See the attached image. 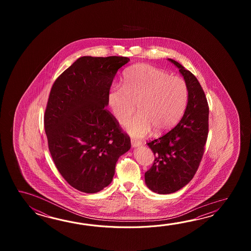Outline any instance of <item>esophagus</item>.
<instances>
[{
  "mask_svg": "<svg viewBox=\"0 0 251 251\" xmlns=\"http://www.w3.org/2000/svg\"><path fill=\"white\" fill-rule=\"evenodd\" d=\"M131 144H132V147H138L140 145H142L141 142L135 141V140H132V141H131Z\"/></svg>",
  "mask_w": 251,
  "mask_h": 251,
  "instance_id": "1",
  "label": "esophagus"
}]
</instances>
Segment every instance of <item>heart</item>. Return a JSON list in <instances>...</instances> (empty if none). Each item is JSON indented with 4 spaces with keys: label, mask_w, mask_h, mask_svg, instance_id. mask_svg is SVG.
I'll use <instances>...</instances> for the list:
<instances>
[{
    "label": "heart",
    "mask_w": 251,
    "mask_h": 251,
    "mask_svg": "<svg viewBox=\"0 0 251 251\" xmlns=\"http://www.w3.org/2000/svg\"><path fill=\"white\" fill-rule=\"evenodd\" d=\"M187 101L185 80L146 64L126 70L123 86H113L107 93L108 106L120 124L127 123L137 105L138 116L126 126L133 137H143L151 127L156 133L170 130L181 117Z\"/></svg>",
    "instance_id": "1"
}]
</instances>
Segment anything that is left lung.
Returning <instances> with one entry per match:
<instances>
[{
  "mask_svg": "<svg viewBox=\"0 0 251 251\" xmlns=\"http://www.w3.org/2000/svg\"><path fill=\"white\" fill-rule=\"evenodd\" d=\"M187 83L188 98L180 121L161 137L147 143L154 160L145 172V183L158 194H171L191 181L203 158L208 136L209 107L197 77L173 59Z\"/></svg>",
  "mask_w": 251,
  "mask_h": 251,
  "instance_id": "left-lung-1",
  "label": "left lung"
}]
</instances>
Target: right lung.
I'll use <instances>...</instances> for the list:
<instances>
[{
  "instance_id": "add662e5",
  "label": "right lung",
  "mask_w": 251,
  "mask_h": 251,
  "mask_svg": "<svg viewBox=\"0 0 251 251\" xmlns=\"http://www.w3.org/2000/svg\"><path fill=\"white\" fill-rule=\"evenodd\" d=\"M126 56L77 59L53 82L44 116L48 149L60 174L80 192L112 181L130 137L106 109L107 93Z\"/></svg>"
}]
</instances>
